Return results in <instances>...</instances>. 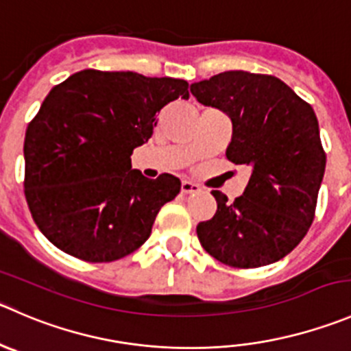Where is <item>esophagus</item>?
Returning <instances> with one entry per match:
<instances>
[{
	"label": "esophagus",
	"instance_id": "obj_1",
	"mask_svg": "<svg viewBox=\"0 0 351 351\" xmlns=\"http://www.w3.org/2000/svg\"><path fill=\"white\" fill-rule=\"evenodd\" d=\"M200 185L195 182H190V180H183L182 182V192L183 193H197L200 192Z\"/></svg>",
	"mask_w": 351,
	"mask_h": 351
}]
</instances>
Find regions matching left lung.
I'll use <instances>...</instances> for the list:
<instances>
[{"label":"left lung","instance_id":"8db88e82","mask_svg":"<svg viewBox=\"0 0 351 351\" xmlns=\"http://www.w3.org/2000/svg\"><path fill=\"white\" fill-rule=\"evenodd\" d=\"M204 106L223 111L233 134L226 158L250 178L234 202L213 190L216 214L197 224L207 254L233 267H261L290 254L314 221L326 169L311 104L273 75L230 70L193 82Z\"/></svg>","mask_w":351,"mask_h":351}]
</instances>
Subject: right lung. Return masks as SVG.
<instances>
[{
  "mask_svg": "<svg viewBox=\"0 0 351 351\" xmlns=\"http://www.w3.org/2000/svg\"><path fill=\"white\" fill-rule=\"evenodd\" d=\"M189 82L135 71L82 70L53 87L27 127L25 199L37 228L60 250L111 262L137 250L182 182L132 169L168 103Z\"/></svg>",
  "mask_w": 351,
  "mask_h": 351,
  "instance_id": "add662e5",
  "label": "right lung"
}]
</instances>
